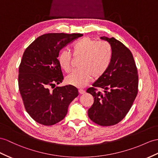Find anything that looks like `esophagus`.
I'll list each match as a JSON object with an SVG mask.
<instances>
[{
  "instance_id": "1",
  "label": "esophagus",
  "mask_w": 158,
  "mask_h": 158,
  "mask_svg": "<svg viewBox=\"0 0 158 158\" xmlns=\"http://www.w3.org/2000/svg\"><path fill=\"white\" fill-rule=\"evenodd\" d=\"M78 91H79V93L80 94H83L85 93V90H83V89H79Z\"/></svg>"
}]
</instances>
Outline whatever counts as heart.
<instances>
[{"label":"heart","mask_w":158,"mask_h":158,"mask_svg":"<svg viewBox=\"0 0 158 158\" xmlns=\"http://www.w3.org/2000/svg\"><path fill=\"white\" fill-rule=\"evenodd\" d=\"M73 56L82 57L79 70L73 71L66 78L68 84L77 88L85 86L94 77L98 78L108 69L112 57L111 48L105 42H97L86 37L76 41L72 46ZM59 65L68 72L72 68V56L68 50H61L57 56Z\"/></svg>","instance_id":"heart-1"}]
</instances>
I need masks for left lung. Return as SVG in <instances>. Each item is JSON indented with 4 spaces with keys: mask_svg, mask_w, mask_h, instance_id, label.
<instances>
[{
    "mask_svg": "<svg viewBox=\"0 0 158 158\" xmlns=\"http://www.w3.org/2000/svg\"><path fill=\"white\" fill-rule=\"evenodd\" d=\"M110 45L109 66L86 92L94 97L88 110L90 120L101 126L114 125L123 118L137 94V69L130 50L114 37H100ZM102 88L104 93L97 91Z\"/></svg>",
    "mask_w": 158,
    "mask_h": 158,
    "instance_id": "left-lung-1",
    "label": "left lung"
}]
</instances>
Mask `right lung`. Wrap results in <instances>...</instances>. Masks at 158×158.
I'll return each mask as SVG.
<instances>
[{
  "label": "right lung",
  "mask_w": 158,
  "mask_h": 158,
  "mask_svg": "<svg viewBox=\"0 0 158 158\" xmlns=\"http://www.w3.org/2000/svg\"><path fill=\"white\" fill-rule=\"evenodd\" d=\"M83 34L48 33L25 49L19 68V88L27 112L44 125H53L66 117L68 106L78 95L74 86L49 89L64 80L57 61L60 50Z\"/></svg>",
  "instance_id": "add662e5"
}]
</instances>
